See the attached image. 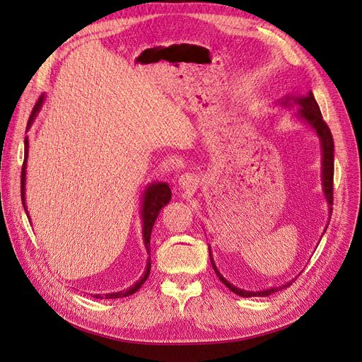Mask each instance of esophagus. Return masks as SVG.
<instances>
[{
	"label": "esophagus",
	"instance_id": "1",
	"mask_svg": "<svg viewBox=\"0 0 362 362\" xmlns=\"http://www.w3.org/2000/svg\"><path fill=\"white\" fill-rule=\"evenodd\" d=\"M179 185H180V187H183V189H194V187H197V185H198V179H197V176L192 175V173H185V175H182V176L179 177Z\"/></svg>",
	"mask_w": 362,
	"mask_h": 362
}]
</instances>
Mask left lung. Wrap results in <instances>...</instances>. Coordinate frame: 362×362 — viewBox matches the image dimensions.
Returning <instances> with one entry per match:
<instances>
[{"label": "left lung", "instance_id": "1", "mask_svg": "<svg viewBox=\"0 0 362 362\" xmlns=\"http://www.w3.org/2000/svg\"><path fill=\"white\" fill-rule=\"evenodd\" d=\"M289 98H286V101H284V104H288ZM292 101H295L296 104L300 105L299 111H298V116L300 119L305 120L315 132L317 135L320 136L321 139V148H322V185H325V194H326V198L330 204V211L333 210L332 205H333V176H334V141H333V136H332V132L327 126V123L322 120V116H321V111H320V107L314 98L313 92H310L307 97H299V98H293ZM210 259H211V264H213V269L216 272V274L218 276V279L223 281L224 286L229 288L233 293L239 295V296H269L280 289H284L288 288L291 283L284 284V286H280V288H272V289H267V291H262V292H246V291H242V289H238L235 288L233 284H230L229 281H227L217 270V267L214 265V261H213V257H211V252H210Z\"/></svg>", "mask_w": 362, "mask_h": 362}]
</instances>
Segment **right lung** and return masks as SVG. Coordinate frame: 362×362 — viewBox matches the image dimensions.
<instances>
[{
  "instance_id": "1",
  "label": "right lung",
  "mask_w": 362,
  "mask_h": 362,
  "mask_svg": "<svg viewBox=\"0 0 362 362\" xmlns=\"http://www.w3.org/2000/svg\"><path fill=\"white\" fill-rule=\"evenodd\" d=\"M42 100L44 97H41L40 100H37V103L35 104L33 110H32V114L29 117V122H28V127L30 126V123L33 122L37 110H40L41 104H42ZM28 136L25 138V160H23V165H22V179H21V195H22V204L25 206V211L28 214V210H26V204H25V175H26V158H28ZM171 199V191L167 183H156L152 185L146 189V192L144 195V205H142V218H144V242H145V248L149 251V240H151V232H152V226H154L161 208L165 206ZM149 270H151V262L148 261L146 264V270L144 273V276L141 277V280H138L135 284H133L132 288H129L127 291H122V292H117V293H108V295H93V298L97 299H116V298H126V296H130L135 292L139 291V288L142 286V284L145 283V280L148 279L149 276Z\"/></svg>"
}]
</instances>
